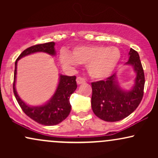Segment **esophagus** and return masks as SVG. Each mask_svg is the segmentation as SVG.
<instances>
[{
    "instance_id": "34e87169",
    "label": "esophagus",
    "mask_w": 158,
    "mask_h": 158,
    "mask_svg": "<svg viewBox=\"0 0 158 158\" xmlns=\"http://www.w3.org/2000/svg\"><path fill=\"white\" fill-rule=\"evenodd\" d=\"M77 82L78 85H81V84H83V83L85 82V79L84 78L81 77H78L77 78Z\"/></svg>"
}]
</instances>
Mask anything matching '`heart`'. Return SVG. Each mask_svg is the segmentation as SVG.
I'll return each mask as SVG.
<instances>
[{"mask_svg":"<svg viewBox=\"0 0 158 158\" xmlns=\"http://www.w3.org/2000/svg\"><path fill=\"white\" fill-rule=\"evenodd\" d=\"M121 59L117 48L102 45H83L75 48L71 52H63L60 56L61 64L75 66L78 63L86 64L89 75L94 79H104L114 71Z\"/></svg>","mask_w":158,"mask_h":158,"instance_id":"heart-1","label":"heart"}]
</instances>
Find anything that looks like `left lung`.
<instances>
[{
    "label": "left lung",
    "mask_w": 158,
    "mask_h": 158,
    "mask_svg": "<svg viewBox=\"0 0 158 158\" xmlns=\"http://www.w3.org/2000/svg\"><path fill=\"white\" fill-rule=\"evenodd\" d=\"M129 59L126 64L131 65L136 73L135 85L126 91L119 87L117 74L114 73L106 80L91 83V107L97 117L106 122H117L129 116L142 100L145 76L138 52L131 48Z\"/></svg>",
    "instance_id": "1"
}]
</instances>
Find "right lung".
I'll list each match as a JSON object with an SVG mask.
<instances>
[{
	"mask_svg": "<svg viewBox=\"0 0 158 158\" xmlns=\"http://www.w3.org/2000/svg\"><path fill=\"white\" fill-rule=\"evenodd\" d=\"M55 43L48 42L36 44L30 47L21 52L15 63L14 72L13 92L18 103L25 114L34 121L44 126H55L59 124L68 117L71 110L70 97L77 88L76 77L59 76V81L51 99L42 106H30L27 105L21 98L15 89L16 73H17L18 61L21 58L37 52H44L51 56L56 55L54 48Z\"/></svg>",
	"mask_w": 158,
	"mask_h": 158,
	"instance_id": "obj_1",
	"label": "right lung"
}]
</instances>
